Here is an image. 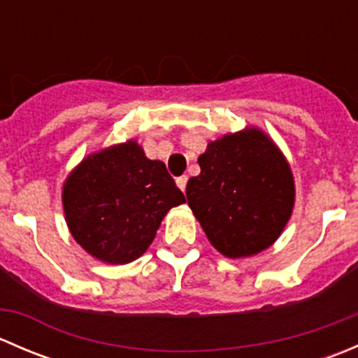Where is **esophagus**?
I'll return each mask as SVG.
<instances>
[{"label": "esophagus", "mask_w": 358, "mask_h": 358, "mask_svg": "<svg viewBox=\"0 0 358 358\" xmlns=\"http://www.w3.org/2000/svg\"><path fill=\"white\" fill-rule=\"evenodd\" d=\"M187 182H189V178H187V176H180V178H176V187H178L182 192H185Z\"/></svg>", "instance_id": "esophagus-1"}]
</instances>
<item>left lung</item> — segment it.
<instances>
[{"label": "left lung", "instance_id": "obj_1", "mask_svg": "<svg viewBox=\"0 0 358 358\" xmlns=\"http://www.w3.org/2000/svg\"><path fill=\"white\" fill-rule=\"evenodd\" d=\"M187 183V201L211 246L249 258L280 237L294 209L296 187L282 150L256 126L213 140Z\"/></svg>", "mask_w": 358, "mask_h": 358}]
</instances>
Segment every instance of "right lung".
Segmentation results:
<instances>
[{
  "instance_id": "1",
  "label": "right lung",
  "mask_w": 358,
  "mask_h": 358,
  "mask_svg": "<svg viewBox=\"0 0 358 358\" xmlns=\"http://www.w3.org/2000/svg\"><path fill=\"white\" fill-rule=\"evenodd\" d=\"M183 202L164 162L147 157L136 140L86 156L62 187L69 232L90 256L109 265L140 258L169 209Z\"/></svg>"
}]
</instances>
